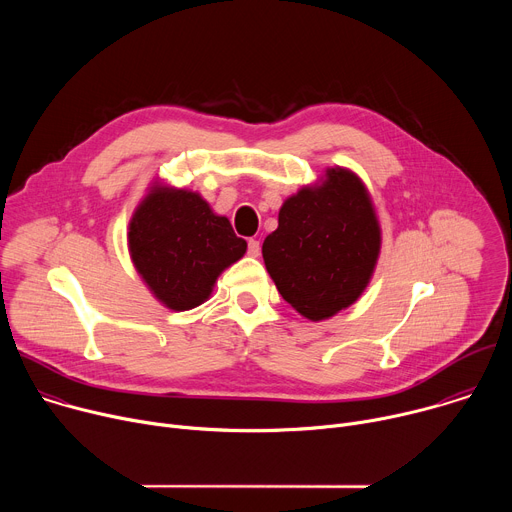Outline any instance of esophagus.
<instances>
[{
    "label": "esophagus",
    "mask_w": 512,
    "mask_h": 512,
    "mask_svg": "<svg viewBox=\"0 0 512 512\" xmlns=\"http://www.w3.org/2000/svg\"><path fill=\"white\" fill-rule=\"evenodd\" d=\"M249 249H247V253L251 255V257H259L261 255V243L257 241V239H249Z\"/></svg>",
    "instance_id": "34e87169"
}]
</instances>
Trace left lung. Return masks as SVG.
Here are the masks:
<instances>
[{
	"label": "left lung",
	"instance_id": "obj_1",
	"mask_svg": "<svg viewBox=\"0 0 512 512\" xmlns=\"http://www.w3.org/2000/svg\"><path fill=\"white\" fill-rule=\"evenodd\" d=\"M263 241V261L281 298L312 322L352 306L381 253V225L364 182L346 168L291 194Z\"/></svg>",
	"mask_w": 512,
	"mask_h": 512
}]
</instances>
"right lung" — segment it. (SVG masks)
I'll return each instance as SVG.
<instances>
[{
	"instance_id": "1",
	"label": "right lung",
	"mask_w": 512,
	"mask_h": 512,
	"mask_svg": "<svg viewBox=\"0 0 512 512\" xmlns=\"http://www.w3.org/2000/svg\"><path fill=\"white\" fill-rule=\"evenodd\" d=\"M127 247L154 298L186 312L210 298L218 275L245 255L247 241L198 192L154 182L131 216Z\"/></svg>"
}]
</instances>
